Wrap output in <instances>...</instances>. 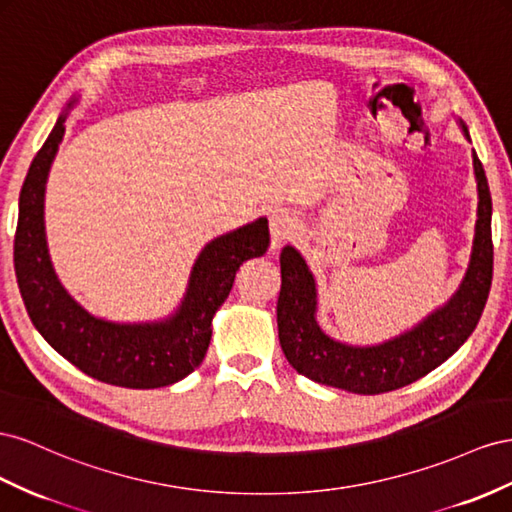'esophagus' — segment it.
Wrapping results in <instances>:
<instances>
[{"mask_svg":"<svg viewBox=\"0 0 512 512\" xmlns=\"http://www.w3.org/2000/svg\"><path fill=\"white\" fill-rule=\"evenodd\" d=\"M296 229V218L287 208H276L270 214V236L272 246H281L285 240L294 236Z\"/></svg>","mask_w":512,"mask_h":512,"instance_id":"1","label":"esophagus"}]
</instances>
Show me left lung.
Here are the masks:
<instances>
[{
	"label": "left lung",
	"mask_w": 512,
	"mask_h": 512,
	"mask_svg": "<svg viewBox=\"0 0 512 512\" xmlns=\"http://www.w3.org/2000/svg\"><path fill=\"white\" fill-rule=\"evenodd\" d=\"M465 137L467 135V128ZM474 158L478 221L470 268L455 296L412 332L375 347L332 341L315 321V281L296 248L281 251V294L276 321L283 354L300 375L354 394H382L403 388L440 367L474 332L493 279L491 193L483 163Z\"/></svg>",
	"instance_id": "obj_1"
}]
</instances>
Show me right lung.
<instances>
[{
    "instance_id": "right-lung-1",
    "label": "right lung",
    "mask_w": 512,
    "mask_h": 512,
    "mask_svg": "<svg viewBox=\"0 0 512 512\" xmlns=\"http://www.w3.org/2000/svg\"><path fill=\"white\" fill-rule=\"evenodd\" d=\"M64 122L66 115L34 156L19 197L14 270L29 319L57 354L98 382L139 390L180 382L206 356L212 317L227 300L238 268L268 251V221L259 218L203 248L180 311L169 321L113 324L98 319L81 309L57 281L45 242V182L64 137Z\"/></svg>"
}]
</instances>
